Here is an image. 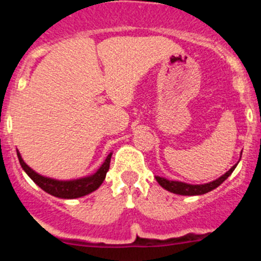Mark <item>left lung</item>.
I'll return each instance as SVG.
<instances>
[{"mask_svg":"<svg viewBox=\"0 0 261 261\" xmlns=\"http://www.w3.org/2000/svg\"><path fill=\"white\" fill-rule=\"evenodd\" d=\"M227 174V173H226ZM156 179H159L158 181L160 183V186L163 187V188H165L167 191L172 192V193H175V194H181V196H192V194H201V193H206V192L211 191L213 188H210V189H202V191H196V189H191V188H186L184 186H181L180 181H170V180H167V179H163V178H158Z\"/></svg>","mask_w":261,"mask_h":261,"instance_id":"8db88e82","label":"left lung"}]
</instances>
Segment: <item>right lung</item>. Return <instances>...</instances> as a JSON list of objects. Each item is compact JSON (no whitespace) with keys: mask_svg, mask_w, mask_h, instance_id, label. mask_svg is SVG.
<instances>
[{"mask_svg":"<svg viewBox=\"0 0 261 261\" xmlns=\"http://www.w3.org/2000/svg\"><path fill=\"white\" fill-rule=\"evenodd\" d=\"M110 160H111V158H107L106 163L102 165L101 169H99L93 177L87 178V179H80L73 181H58L49 179V178L41 177V175L33 172V169H30L23 162L22 168L26 172V174L35 181L41 189H44L46 193L51 194V196L54 197H58V198L72 199L80 198V197L87 196V194L92 193V192L96 191V189L103 183L107 172H109L110 169Z\"/></svg>","mask_w":261,"mask_h":261,"instance_id":"right-lung-1","label":"right lung"}]
</instances>
